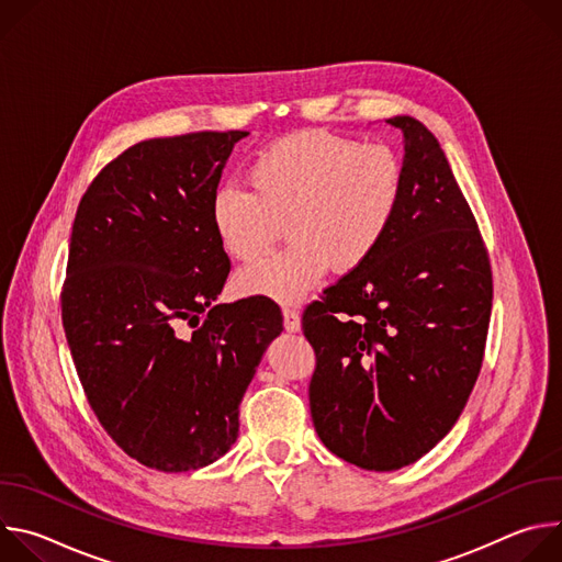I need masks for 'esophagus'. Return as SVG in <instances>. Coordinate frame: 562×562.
Masks as SVG:
<instances>
[{
	"mask_svg": "<svg viewBox=\"0 0 562 562\" xmlns=\"http://www.w3.org/2000/svg\"><path fill=\"white\" fill-rule=\"evenodd\" d=\"M282 317H284V329L289 334H297L302 329V323H300V313L295 308H289L284 306L282 308Z\"/></svg>",
	"mask_w": 562,
	"mask_h": 562,
	"instance_id": "1",
	"label": "esophagus"
}]
</instances>
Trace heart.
Returning <instances> with one entry per match:
<instances>
[{
    "instance_id": "obj_1",
    "label": "heart",
    "mask_w": 562,
    "mask_h": 562,
    "mask_svg": "<svg viewBox=\"0 0 562 562\" xmlns=\"http://www.w3.org/2000/svg\"><path fill=\"white\" fill-rule=\"evenodd\" d=\"M249 187L224 184L213 193V233L231 258L247 262L284 224L289 247L245 267L235 289L293 304L329 267L356 271L380 249L403 200V162L386 144L300 131L254 157Z\"/></svg>"
}]
</instances>
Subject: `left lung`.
Segmentation results:
<instances>
[{
	"instance_id": "1",
	"label": "left lung",
	"mask_w": 562,
	"mask_h": 562,
	"mask_svg": "<svg viewBox=\"0 0 562 562\" xmlns=\"http://www.w3.org/2000/svg\"><path fill=\"white\" fill-rule=\"evenodd\" d=\"M403 200L380 249L302 315L315 351L313 427L369 471L407 467L460 418L483 364L492 269L434 133L409 115Z\"/></svg>"
}]
</instances>
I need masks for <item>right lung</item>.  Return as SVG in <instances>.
Listing matches in <instances>:
<instances>
[{"instance_id":"right-lung-1","label":"right lung","mask_w":562,"mask_h":562,"mask_svg":"<svg viewBox=\"0 0 562 562\" xmlns=\"http://www.w3.org/2000/svg\"><path fill=\"white\" fill-rule=\"evenodd\" d=\"M247 131L144 139L93 180L72 222L61 319L106 434L157 471L237 440L239 403L282 334L271 300L217 304L228 258L211 198Z\"/></svg>"}]
</instances>
